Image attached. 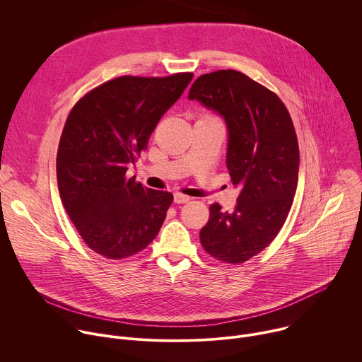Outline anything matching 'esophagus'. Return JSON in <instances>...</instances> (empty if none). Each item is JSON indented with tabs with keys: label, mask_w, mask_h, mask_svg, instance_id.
Returning <instances> with one entry per match:
<instances>
[{
	"label": "esophagus",
	"mask_w": 362,
	"mask_h": 362,
	"mask_svg": "<svg viewBox=\"0 0 362 362\" xmlns=\"http://www.w3.org/2000/svg\"><path fill=\"white\" fill-rule=\"evenodd\" d=\"M173 200H175V203H187L189 200H190V197L189 196H186V194H183V193H175V197H173Z\"/></svg>",
	"instance_id": "esophagus-1"
}]
</instances>
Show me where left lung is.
<instances>
[{"label": "left lung", "instance_id": "left-lung-1", "mask_svg": "<svg viewBox=\"0 0 362 362\" xmlns=\"http://www.w3.org/2000/svg\"><path fill=\"white\" fill-rule=\"evenodd\" d=\"M189 98L225 117L226 166L240 186L235 211L211 204L200 243L218 261L243 264L269 246L291 211L299 170L295 127L274 91L236 70L200 76Z\"/></svg>", "mask_w": 362, "mask_h": 362}]
</instances>
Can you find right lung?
<instances>
[{"mask_svg":"<svg viewBox=\"0 0 362 362\" xmlns=\"http://www.w3.org/2000/svg\"><path fill=\"white\" fill-rule=\"evenodd\" d=\"M192 78L120 76L86 93L66 120L57 151L60 197L84 243L107 259L139 253L165 222L173 194L126 172Z\"/></svg>","mask_w":362,"mask_h":362,"instance_id":"1","label":"right lung"}]
</instances>
